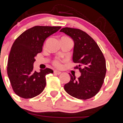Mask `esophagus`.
<instances>
[{
  "label": "esophagus",
  "instance_id": "34e87169",
  "mask_svg": "<svg viewBox=\"0 0 123 123\" xmlns=\"http://www.w3.org/2000/svg\"><path fill=\"white\" fill-rule=\"evenodd\" d=\"M54 73H55V74H60L61 73V72H59V71H58V70H54Z\"/></svg>",
  "mask_w": 123,
  "mask_h": 123
}]
</instances>
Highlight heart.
Listing matches in <instances>:
<instances>
[{
  "label": "heart",
  "instance_id": "heart-1",
  "mask_svg": "<svg viewBox=\"0 0 123 123\" xmlns=\"http://www.w3.org/2000/svg\"><path fill=\"white\" fill-rule=\"evenodd\" d=\"M53 65L54 66H55L56 67H61L62 65V61L60 59H55V60L53 61Z\"/></svg>",
  "mask_w": 123,
  "mask_h": 123
}]
</instances>
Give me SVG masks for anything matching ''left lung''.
I'll return each instance as SVG.
<instances>
[{"label": "left lung", "instance_id": "8db88e82", "mask_svg": "<svg viewBox=\"0 0 123 123\" xmlns=\"http://www.w3.org/2000/svg\"><path fill=\"white\" fill-rule=\"evenodd\" d=\"M61 32L70 36L74 42L73 61L78 65L81 75L76 79L70 74V81L64 85V89L73 97L87 99L98 93L104 82L106 73L104 56L93 39L80 29L65 27Z\"/></svg>", "mask_w": 123, "mask_h": 123}]
</instances>
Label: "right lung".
I'll list each match as a JSON object with an SVG mask.
<instances>
[{
	"label": "right lung",
	"instance_id": "1",
	"mask_svg": "<svg viewBox=\"0 0 123 123\" xmlns=\"http://www.w3.org/2000/svg\"><path fill=\"white\" fill-rule=\"evenodd\" d=\"M61 27L35 26L22 33L12 45L7 64V74L14 93L25 99L42 92L46 86V74L53 73L49 68L33 71L35 56L42 50L47 37Z\"/></svg>",
	"mask_w": 123,
	"mask_h": 123
}]
</instances>
